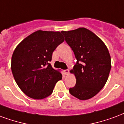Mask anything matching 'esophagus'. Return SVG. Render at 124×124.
<instances>
[{
  "label": "esophagus",
  "mask_w": 124,
  "mask_h": 124,
  "mask_svg": "<svg viewBox=\"0 0 124 124\" xmlns=\"http://www.w3.org/2000/svg\"><path fill=\"white\" fill-rule=\"evenodd\" d=\"M64 73L65 75H68L69 74V70H64Z\"/></svg>",
  "instance_id": "obj_1"
}]
</instances>
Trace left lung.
<instances>
[{"mask_svg":"<svg viewBox=\"0 0 124 124\" xmlns=\"http://www.w3.org/2000/svg\"><path fill=\"white\" fill-rule=\"evenodd\" d=\"M62 33L77 59L70 71L76 76V83L70 88V93L79 100L89 99L101 90L108 78L111 69L108 50L99 37L84 27Z\"/></svg>","mask_w":124,"mask_h":124,"instance_id":"left-lung-1","label":"left lung"}]
</instances>
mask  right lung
<instances>
[{
  "label": "right lung",
  "mask_w": 124,
  "mask_h": 124,
  "mask_svg": "<svg viewBox=\"0 0 124 124\" xmlns=\"http://www.w3.org/2000/svg\"><path fill=\"white\" fill-rule=\"evenodd\" d=\"M64 41L62 32L39 30L17 46L12 56L11 69L17 85L27 96L45 99L62 79V74L49 62L54 50Z\"/></svg>",
  "instance_id": "right-lung-1"
}]
</instances>
